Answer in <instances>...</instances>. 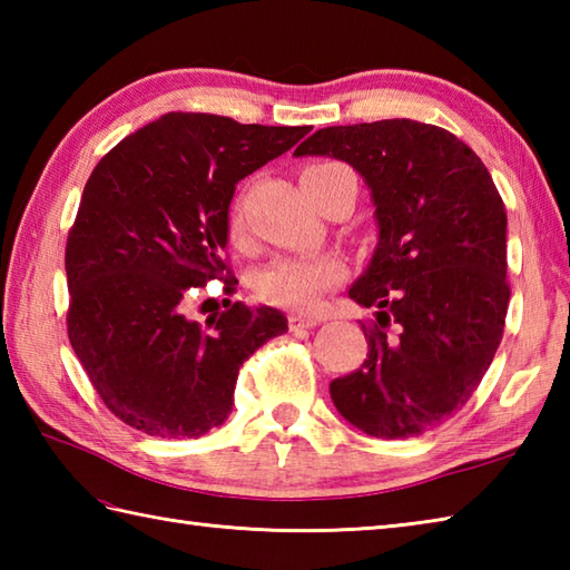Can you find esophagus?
Returning a JSON list of instances; mask_svg holds the SVG:
<instances>
[{
	"mask_svg": "<svg viewBox=\"0 0 570 570\" xmlns=\"http://www.w3.org/2000/svg\"><path fill=\"white\" fill-rule=\"evenodd\" d=\"M318 325V318L313 316H292L288 318V328L292 331H308V328H316Z\"/></svg>",
	"mask_w": 570,
	"mask_h": 570,
	"instance_id": "obj_1",
	"label": "esophagus"
}]
</instances>
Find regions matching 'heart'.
<instances>
[{"mask_svg":"<svg viewBox=\"0 0 570 570\" xmlns=\"http://www.w3.org/2000/svg\"><path fill=\"white\" fill-rule=\"evenodd\" d=\"M345 168L341 164L323 161L311 164L301 174V180L321 178L323 174ZM233 233L239 237L245 233V217L242 210L233 215ZM347 276V266L343 259L333 257V254H323V257H282L274 259L257 278V292L266 304L296 308V311H311L321 304V298L331 292V288L341 286Z\"/></svg>","mask_w":570,"mask_h":570,"instance_id":"obj_1","label":"heart"}]
</instances>
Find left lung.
Here are the masks:
<instances>
[{
  "label": "left lung",
  "instance_id": "obj_1",
  "mask_svg": "<svg viewBox=\"0 0 570 570\" xmlns=\"http://www.w3.org/2000/svg\"><path fill=\"white\" fill-rule=\"evenodd\" d=\"M347 161L372 190L380 239L350 298L367 360L331 382L335 409L374 439L421 435L453 416L498 353L507 213L468 144L414 119L325 127L294 151Z\"/></svg>",
  "mask_w": 570,
  "mask_h": 570
}]
</instances>
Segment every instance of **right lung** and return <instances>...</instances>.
Listing matches in <instances>:
<instances>
[{
    "instance_id": "right-lung-1",
    "label": "right lung",
    "mask_w": 570,
    "mask_h": 570,
    "mask_svg": "<svg viewBox=\"0 0 570 570\" xmlns=\"http://www.w3.org/2000/svg\"><path fill=\"white\" fill-rule=\"evenodd\" d=\"M311 127L239 125L168 112L107 151L68 233V337L105 406L159 439H200L233 411L242 362L288 331L282 311L229 304L186 316L225 262L229 200L242 178Z\"/></svg>"
}]
</instances>
